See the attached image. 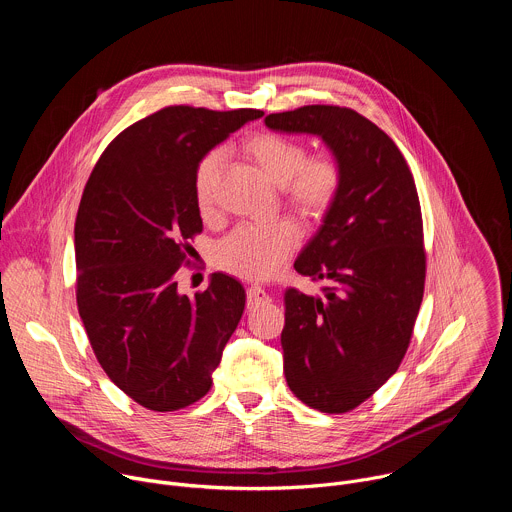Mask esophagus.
<instances>
[{
  "label": "esophagus",
  "instance_id": "obj_1",
  "mask_svg": "<svg viewBox=\"0 0 512 512\" xmlns=\"http://www.w3.org/2000/svg\"><path fill=\"white\" fill-rule=\"evenodd\" d=\"M267 300H269V294L265 289H261L259 285L249 287V306H259V304H265Z\"/></svg>",
  "mask_w": 512,
  "mask_h": 512
}]
</instances>
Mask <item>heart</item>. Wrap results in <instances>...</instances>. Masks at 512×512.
<instances>
[{
  "label": "heart",
  "mask_w": 512,
  "mask_h": 512,
  "mask_svg": "<svg viewBox=\"0 0 512 512\" xmlns=\"http://www.w3.org/2000/svg\"><path fill=\"white\" fill-rule=\"evenodd\" d=\"M253 166L281 188L283 208L304 225H318L332 212L344 186V168L336 154H308L306 143L275 131H257L243 141ZM223 154L212 150L194 168V200L202 218L218 214V178ZM300 245V233L287 218L233 231L214 251V263L235 277L267 279Z\"/></svg>",
  "instance_id": "1"
}]
</instances>
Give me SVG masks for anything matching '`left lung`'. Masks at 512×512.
<instances>
[{
    "mask_svg": "<svg viewBox=\"0 0 512 512\" xmlns=\"http://www.w3.org/2000/svg\"><path fill=\"white\" fill-rule=\"evenodd\" d=\"M265 125L320 135L344 168L332 212L294 263L322 296L285 294V381L322 413L373 397L409 348L425 287L423 218L413 174L395 141L354 109L306 105Z\"/></svg>",
    "mask_w": 512,
    "mask_h": 512,
    "instance_id": "obj_1",
    "label": "left lung"
}]
</instances>
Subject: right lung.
I'll use <instances>...</instances> for the list:
<instances>
[{"label":"right lung","instance_id":"obj_1","mask_svg":"<svg viewBox=\"0 0 512 512\" xmlns=\"http://www.w3.org/2000/svg\"><path fill=\"white\" fill-rule=\"evenodd\" d=\"M259 109L170 105L125 127L93 168L75 221L77 308L107 377L150 411H178L212 385L245 308L241 283L212 273L178 294L202 233L194 168Z\"/></svg>","mask_w":512,"mask_h":512}]
</instances>
